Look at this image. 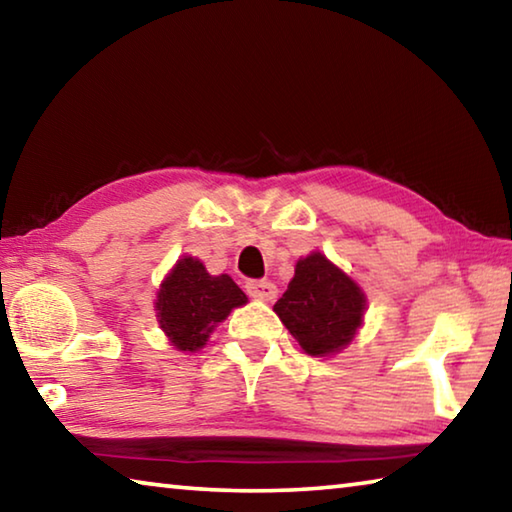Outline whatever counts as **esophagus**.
Masks as SVG:
<instances>
[{"instance_id": "34e87169", "label": "esophagus", "mask_w": 512, "mask_h": 512, "mask_svg": "<svg viewBox=\"0 0 512 512\" xmlns=\"http://www.w3.org/2000/svg\"><path fill=\"white\" fill-rule=\"evenodd\" d=\"M246 291H248V296H253L255 300H264V302H271L277 296L275 284L266 282V280H250L246 284Z\"/></svg>"}]
</instances>
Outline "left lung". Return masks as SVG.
Listing matches in <instances>:
<instances>
[{
    "instance_id": "1",
    "label": "left lung",
    "mask_w": 512,
    "mask_h": 512,
    "mask_svg": "<svg viewBox=\"0 0 512 512\" xmlns=\"http://www.w3.org/2000/svg\"><path fill=\"white\" fill-rule=\"evenodd\" d=\"M273 311L302 350L311 357H327L354 339L363 323L366 296L323 253H311L298 259L296 275Z\"/></svg>"
}]
</instances>
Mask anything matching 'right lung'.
Masks as SVG:
<instances>
[{
    "mask_svg": "<svg viewBox=\"0 0 512 512\" xmlns=\"http://www.w3.org/2000/svg\"><path fill=\"white\" fill-rule=\"evenodd\" d=\"M248 298L230 275H210L201 259H178L160 284L155 311L162 332L183 352L201 350L214 327Z\"/></svg>",
    "mask_w": 512,
    "mask_h": 512,
    "instance_id": "1",
    "label": "right lung"
}]
</instances>
